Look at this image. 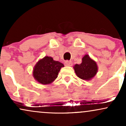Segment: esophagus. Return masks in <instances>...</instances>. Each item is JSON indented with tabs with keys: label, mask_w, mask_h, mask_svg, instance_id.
<instances>
[{
	"label": "esophagus",
	"mask_w": 126,
	"mask_h": 126,
	"mask_svg": "<svg viewBox=\"0 0 126 126\" xmlns=\"http://www.w3.org/2000/svg\"><path fill=\"white\" fill-rule=\"evenodd\" d=\"M72 62L70 61H66L65 62V65L66 66H72Z\"/></svg>",
	"instance_id": "34e87169"
}]
</instances>
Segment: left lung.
<instances>
[{
  "mask_svg": "<svg viewBox=\"0 0 126 126\" xmlns=\"http://www.w3.org/2000/svg\"><path fill=\"white\" fill-rule=\"evenodd\" d=\"M82 60L80 64H76L74 66V70L79 78L90 80L95 76L97 72V64L88 55H85Z\"/></svg>",
  "mask_w": 126,
  "mask_h": 126,
  "instance_id": "1",
  "label": "left lung"
}]
</instances>
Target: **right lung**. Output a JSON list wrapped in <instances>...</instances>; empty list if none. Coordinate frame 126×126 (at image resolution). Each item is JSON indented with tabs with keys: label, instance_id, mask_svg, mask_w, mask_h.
Here are the masks:
<instances>
[{
	"label": "right lung",
	"instance_id": "add662e5",
	"mask_svg": "<svg viewBox=\"0 0 126 126\" xmlns=\"http://www.w3.org/2000/svg\"><path fill=\"white\" fill-rule=\"evenodd\" d=\"M63 63L53 60L50 57H45L36 63L33 69L35 79L41 84L51 83L57 78L61 68L63 67Z\"/></svg>",
	"mask_w": 126,
	"mask_h": 126
}]
</instances>
